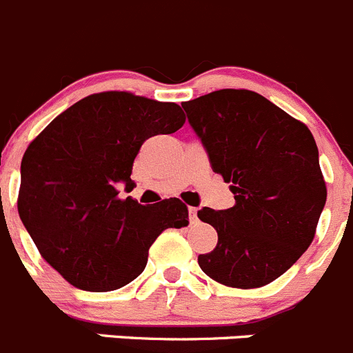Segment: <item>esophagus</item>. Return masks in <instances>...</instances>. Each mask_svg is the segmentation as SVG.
<instances>
[{"instance_id": "1", "label": "esophagus", "mask_w": 353, "mask_h": 353, "mask_svg": "<svg viewBox=\"0 0 353 353\" xmlns=\"http://www.w3.org/2000/svg\"><path fill=\"white\" fill-rule=\"evenodd\" d=\"M188 212H190V223H192V225H196V223H199V216H196L195 207H190Z\"/></svg>"}]
</instances>
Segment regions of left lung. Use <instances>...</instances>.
I'll use <instances>...</instances> for the list:
<instances>
[{
	"mask_svg": "<svg viewBox=\"0 0 353 353\" xmlns=\"http://www.w3.org/2000/svg\"><path fill=\"white\" fill-rule=\"evenodd\" d=\"M183 108L210 167L235 195L230 209L199 210L217 232L216 249L199 256L200 268L228 288H263L315 236L327 190L314 136L251 90L210 92Z\"/></svg>",
	"mask_w": 353,
	"mask_h": 353,
	"instance_id": "left-lung-1",
	"label": "left lung"
}]
</instances>
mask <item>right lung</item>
Segmentation results:
<instances>
[{"label": "right lung", "mask_w": 353, "mask_h": 353, "mask_svg": "<svg viewBox=\"0 0 353 353\" xmlns=\"http://www.w3.org/2000/svg\"><path fill=\"white\" fill-rule=\"evenodd\" d=\"M184 123L176 102L128 92L88 95L59 114L26 150L19 216L39 254L83 291L120 289L143 273L163 230L188 226L179 199L141 205L118 196L134 188L141 146Z\"/></svg>", "instance_id": "obj_1"}]
</instances>
